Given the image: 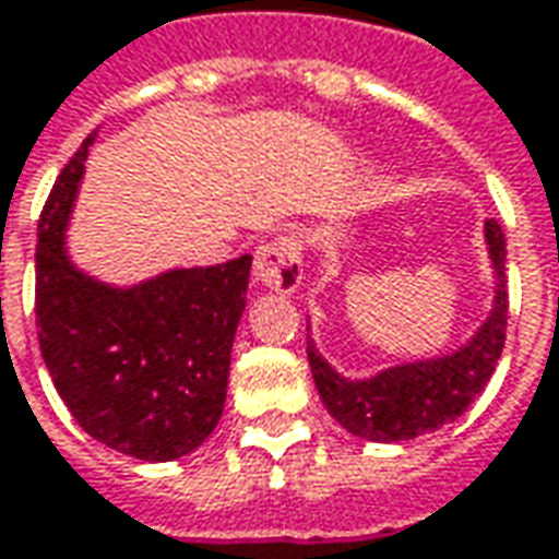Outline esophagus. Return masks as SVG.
<instances>
[{
	"mask_svg": "<svg viewBox=\"0 0 559 559\" xmlns=\"http://www.w3.org/2000/svg\"><path fill=\"white\" fill-rule=\"evenodd\" d=\"M254 283H261L264 288H273V292H283V295H292L295 288L301 286V242L298 236L283 234L271 236L258 246L254 252Z\"/></svg>",
	"mask_w": 559,
	"mask_h": 559,
	"instance_id": "1",
	"label": "esophagus"
}]
</instances>
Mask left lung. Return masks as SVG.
I'll use <instances>...</instances> for the list:
<instances>
[{"mask_svg":"<svg viewBox=\"0 0 559 559\" xmlns=\"http://www.w3.org/2000/svg\"><path fill=\"white\" fill-rule=\"evenodd\" d=\"M486 246L496 271V301L477 335L459 350L391 366L372 378L350 381L317 354L313 341H307V359L320 400L341 428L372 443L415 440L455 421L480 396L486 381L496 372L508 329V249L498 221H486Z\"/></svg>","mask_w":559,"mask_h":559,"instance_id":"1","label":"left lung"}]
</instances>
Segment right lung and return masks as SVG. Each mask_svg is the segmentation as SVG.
<instances>
[{"label":"right lung","mask_w":559,"mask_h":559,"mask_svg":"<svg viewBox=\"0 0 559 559\" xmlns=\"http://www.w3.org/2000/svg\"><path fill=\"white\" fill-rule=\"evenodd\" d=\"M92 141L95 134L67 163L39 218V347L88 437L141 462H171L205 443L224 412L252 254L159 273L129 288L73 267L67 221Z\"/></svg>","instance_id":"1"}]
</instances>
